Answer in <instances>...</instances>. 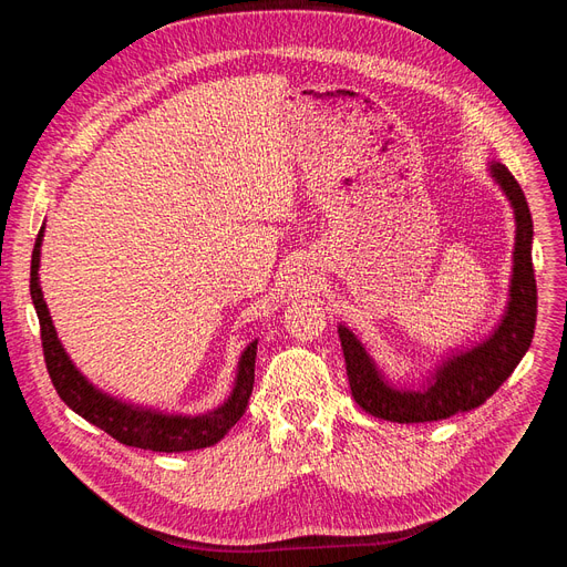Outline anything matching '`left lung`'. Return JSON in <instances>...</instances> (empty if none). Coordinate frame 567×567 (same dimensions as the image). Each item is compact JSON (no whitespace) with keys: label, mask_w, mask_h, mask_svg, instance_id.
I'll return each mask as SVG.
<instances>
[{"label":"left lung","mask_w":567,"mask_h":567,"mask_svg":"<svg viewBox=\"0 0 567 567\" xmlns=\"http://www.w3.org/2000/svg\"><path fill=\"white\" fill-rule=\"evenodd\" d=\"M489 177L502 188L516 219V246L506 310L475 346L442 357L419 385H394L375 364L367 342L350 326L338 323L348 381L354 402L392 423H425L450 419L458 411H471L499 390L525 357L537 321V281L532 269V215L520 184L508 167L492 161Z\"/></svg>","instance_id":"1"}]
</instances>
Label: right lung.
<instances>
[{"label": "right lung", "mask_w": 567, "mask_h": 567, "mask_svg": "<svg viewBox=\"0 0 567 567\" xmlns=\"http://www.w3.org/2000/svg\"><path fill=\"white\" fill-rule=\"evenodd\" d=\"M42 241L44 225L38 234L35 250H32L30 296L40 319L47 371L51 375V383H54L59 392V398L84 421L101 427V431L109 433L117 442L127 444V447L173 454L213 447V444L225 437L231 431V425H236L238 419L244 416L252 394L257 340L248 342V348L238 357L236 379L229 398L219 406L205 411V414H169V411L117 400L113 394L99 390L92 381H87V375L73 364V359L68 357L63 342L59 340L56 326L51 321L49 307L40 288Z\"/></svg>", "instance_id": "add662e5"}]
</instances>
